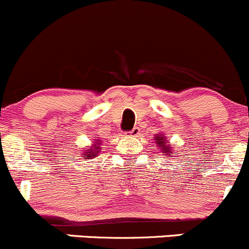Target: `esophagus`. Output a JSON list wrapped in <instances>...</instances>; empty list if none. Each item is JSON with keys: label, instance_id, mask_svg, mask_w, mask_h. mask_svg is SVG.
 <instances>
[{"label": "esophagus", "instance_id": "esophagus-1", "mask_svg": "<svg viewBox=\"0 0 249 249\" xmlns=\"http://www.w3.org/2000/svg\"><path fill=\"white\" fill-rule=\"evenodd\" d=\"M128 133H129L132 137H137V135L140 133V128L139 127H134L132 130H130V132H128Z\"/></svg>", "mask_w": 249, "mask_h": 249}]
</instances>
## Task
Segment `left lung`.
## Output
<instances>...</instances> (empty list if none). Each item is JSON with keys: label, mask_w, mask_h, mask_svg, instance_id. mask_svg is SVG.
I'll list each match as a JSON object with an SVG mask.
<instances>
[{"label": "left lung", "mask_w": 249, "mask_h": 249, "mask_svg": "<svg viewBox=\"0 0 249 249\" xmlns=\"http://www.w3.org/2000/svg\"><path fill=\"white\" fill-rule=\"evenodd\" d=\"M155 140H156V144L159 145V147H161V152H164L166 155H171L172 145H169L168 142H167V140L164 139L163 135L157 134L156 138H155Z\"/></svg>", "instance_id": "8db88e82"}]
</instances>
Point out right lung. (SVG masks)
I'll list each match as a JSON object with an SVG mask.
<instances>
[{
  "label": "right lung",
  "instance_id": "right-lung-1",
  "mask_svg": "<svg viewBox=\"0 0 249 249\" xmlns=\"http://www.w3.org/2000/svg\"><path fill=\"white\" fill-rule=\"evenodd\" d=\"M100 140H97V144H94V146H90V149H88L87 151H83V154L81 155H86V159L88 160H92L93 157L97 156V154H99V150H100Z\"/></svg>",
  "mask_w": 249,
  "mask_h": 249
}]
</instances>
